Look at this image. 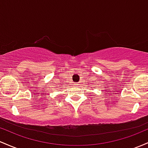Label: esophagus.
I'll use <instances>...</instances> for the list:
<instances>
[{
	"instance_id": "1",
	"label": "esophagus",
	"mask_w": 148,
	"mask_h": 148,
	"mask_svg": "<svg viewBox=\"0 0 148 148\" xmlns=\"http://www.w3.org/2000/svg\"><path fill=\"white\" fill-rule=\"evenodd\" d=\"M75 85H78V83L76 82V83H75Z\"/></svg>"
}]
</instances>
